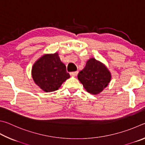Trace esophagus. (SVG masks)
<instances>
[{
	"label": "esophagus",
	"instance_id": "34e87169",
	"mask_svg": "<svg viewBox=\"0 0 145 145\" xmlns=\"http://www.w3.org/2000/svg\"><path fill=\"white\" fill-rule=\"evenodd\" d=\"M70 74L71 76H76L78 74V71H75V72H70Z\"/></svg>",
	"mask_w": 145,
	"mask_h": 145
}]
</instances>
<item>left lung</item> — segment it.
I'll return each instance as SVG.
<instances>
[{
	"label": "left lung",
	"instance_id": "obj_1",
	"mask_svg": "<svg viewBox=\"0 0 145 145\" xmlns=\"http://www.w3.org/2000/svg\"><path fill=\"white\" fill-rule=\"evenodd\" d=\"M78 79L88 93L97 95L108 86L111 74L103 63L94 58H90L84 69L78 73Z\"/></svg>",
	"mask_w": 145,
	"mask_h": 145
}]
</instances>
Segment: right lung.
Listing matches in <instances>:
<instances>
[{"mask_svg": "<svg viewBox=\"0 0 145 145\" xmlns=\"http://www.w3.org/2000/svg\"><path fill=\"white\" fill-rule=\"evenodd\" d=\"M32 77L40 89L51 92L57 90L70 75L56 52L43 55L35 61L32 68Z\"/></svg>", "mask_w": 145, "mask_h": 145, "instance_id": "1", "label": "right lung"}]
</instances>
